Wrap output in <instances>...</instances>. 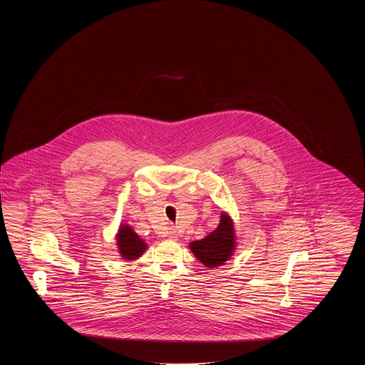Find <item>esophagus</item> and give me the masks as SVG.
<instances>
[{
  "instance_id": "1",
  "label": "esophagus",
  "mask_w": 365,
  "mask_h": 365,
  "mask_svg": "<svg viewBox=\"0 0 365 365\" xmlns=\"http://www.w3.org/2000/svg\"><path fill=\"white\" fill-rule=\"evenodd\" d=\"M168 237H170L171 240H176V238H178V231L175 230L174 227H171V228H170V231H168Z\"/></svg>"
}]
</instances>
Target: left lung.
Here are the masks:
<instances>
[{
    "instance_id": "left-lung-1",
    "label": "left lung",
    "mask_w": 365,
    "mask_h": 365,
    "mask_svg": "<svg viewBox=\"0 0 365 365\" xmlns=\"http://www.w3.org/2000/svg\"><path fill=\"white\" fill-rule=\"evenodd\" d=\"M191 252L209 268L225 264L234 250V227L231 219L222 215L220 223L208 237L190 243Z\"/></svg>"
}]
</instances>
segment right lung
I'll list each match as a JSON object with an SVG mask.
<instances>
[{
  "label": "right lung",
  "mask_w": 365,
  "mask_h": 365,
  "mask_svg": "<svg viewBox=\"0 0 365 365\" xmlns=\"http://www.w3.org/2000/svg\"><path fill=\"white\" fill-rule=\"evenodd\" d=\"M118 245L125 260H135L146 249V243L143 242L133 231V228L128 226L120 227L118 234Z\"/></svg>",
  "instance_id": "obj_1"
}]
</instances>
